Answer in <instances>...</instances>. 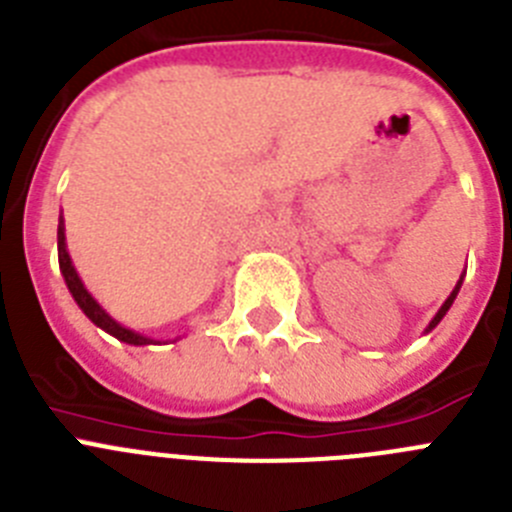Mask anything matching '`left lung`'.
Segmentation results:
<instances>
[{"instance_id":"left-lung-1","label":"left lung","mask_w":512,"mask_h":512,"mask_svg":"<svg viewBox=\"0 0 512 512\" xmlns=\"http://www.w3.org/2000/svg\"><path fill=\"white\" fill-rule=\"evenodd\" d=\"M464 277H467V271H464V274H461V277H459V282H456V287L451 289V295L446 297V302H443V305H441V310H438L436 315H433V320H431V323H428V328H425V333H431V330L436 328L438 323H441V320H443V315H446V312L451 310V305H454L456 295H459V289H461V282H464Z\"/></svg>"}]
</instances>
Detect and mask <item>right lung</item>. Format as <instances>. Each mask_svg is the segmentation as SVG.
I'll return each mask as SVG.
<instances>
[{
  "instance_id": "add662e5",
  "label": "right lung",
  "mask_w": 512,
  "mask_h": 512,
  "mask_svg": "<svg viewBox=\"0 0 512 512\" xmlns=\"http://www.w3.org/2000/svg\"><path fill=\"white\" fill-rule=\"evenodd\" d=\"M58 266H61V274H63V279H66V287H69L74 302L81 307V312H84V315H87L94 325H97V328H102L104 333L115 336L117 341L130 343V346H151V343H158V341H153V338L138 333V330L125 328L122 323H117L110 312L104 310V307L94 300L92 292L84 287V282H81V277L76 274V269H74V261H71V256H69V248H66V225H63V215L58 217ZM174 341H179V336H176Z\"/></svg>"
}]
</instances>
